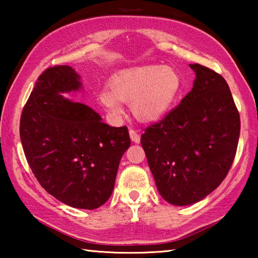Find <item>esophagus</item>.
I'll use <instances>...</instances> for the list:
<instances>
[{
    "label": "esophagus",
    "instance_id": "1",
    "mask_svg": "<svg viewBox=\"0 0 258 258\" xmlns=\"http://www.w3.org/2000/svg\"><path fill=\"white\" fill-rule=\"evenodd\" d=\"M130 138L134 143H139L140 140H141V137L135 130H130Z\"/></svg>",
    "mask_w": 258,
    "mask_h": 258
}]
</instances>
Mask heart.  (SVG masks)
Wrapping results in <instances>:
<instances>
[{"label":"heart","mask_w":258,"mask_h":258,"mask_svg":"<svg viewBox=\"0 0 258 258\" xmlns=\"http://www.w3.org/2000/svg\"><path fill=\"white\" fill-rule=\"evenodd\" d=\"M109 87L100 91L99 100L111 115L123 113L120 102L131 103L133 115L149 123L171 110L183 90V78L175 68L143 66L116 74Z\"/></svg>","instance_id":"1"}]
</instances>
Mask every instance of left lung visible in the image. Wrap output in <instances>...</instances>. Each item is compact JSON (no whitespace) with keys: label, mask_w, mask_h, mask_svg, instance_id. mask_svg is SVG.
<instances>
[{"label":"left lung","mask_w":258,"mask_h":258,"mask_svg":"<svg viewBox=\"0 0 258 258\" xmlns=\"http://www.w3.org/2000/svg\"><path fill=\"white\" fill-rule=\"evenodd\" d=\"M194 87L141 135L157 189L175 206L198 203L224 180L237 152L240 116L228 83L202 64Z\"/></svg>","instance_id":"8db88e82"}]
</instances>
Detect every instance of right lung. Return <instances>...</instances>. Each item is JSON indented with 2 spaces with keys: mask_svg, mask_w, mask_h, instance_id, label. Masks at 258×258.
Segmentation results:
<instances>
[{
  "mask_svg": "<svg viewBox=\"0 0 258 258\" xmlns=\"http://www.w3.org/2000/svg\"><path fill=\"white\" fill-rule=\"evenodd\" d=\"M81 90L72 67L43 72L23 109L20 139L29 167L51 196L74 208L95 209L111 196L131 139L126 126L104 124L92 108L61 95Z\"/></svg>",
  "mask_w": 258,
  "mask_h": 258,
  "instance_id": "right-lung-1",
  "label": "right lung"
}]
</instances>
